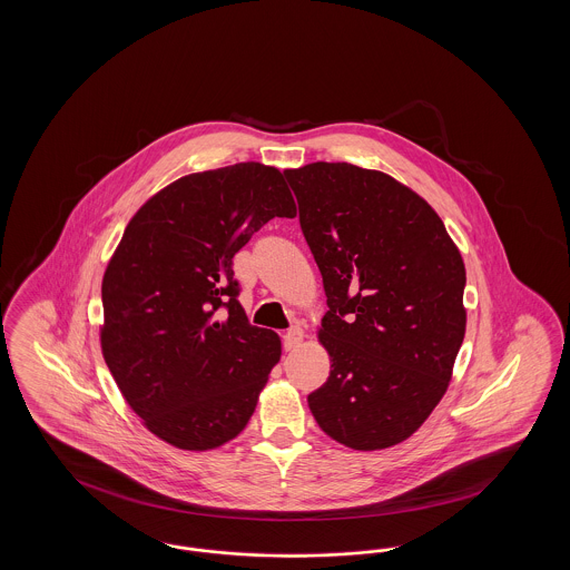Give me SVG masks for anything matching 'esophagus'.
<instances>
[{
    "label": "esophagus",
    "mask_w": 570,
    "mask_h": 570,
    "mask_svg": "<svg viewBox=\"0 0 570 570\" xmlns=\"http://www.w3.org/2000/svg\"><path fill=\"white\" fill-rule=\"evenodd\" d=\"M303 337H305V333H303L301 326H293L291 331H286V335H284V351H297L301 342H303Z\"/></svg>",
    "instance_id": "34e87169"
}]
</instances>
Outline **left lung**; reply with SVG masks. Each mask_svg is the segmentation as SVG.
I'll use <instances>...</instances> for the list:
<instances>
[{"label": "left lung", "mask_w": 570, "mask_h": 570, "mask_svg": "<svg viewBox=\"0 0 570 570\" xmlns=\"http://www.w3.org/2000/svg\"><path fill=\"white\" fill-rule=\"evenodd\" d=\"M323 275L331 372L307 404L354 451L404 442L438 406L465 335L460 249L430 203L348 163L284 170Z\"/></svg>", "instance_id": "left-lung-1"}]
</instances>
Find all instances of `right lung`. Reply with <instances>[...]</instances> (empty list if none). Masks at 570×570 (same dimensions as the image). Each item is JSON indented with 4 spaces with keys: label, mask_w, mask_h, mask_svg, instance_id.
I'll return each mask as SVG.
<instances>
[{
    "label": "right lung",
    "mask_w": 570,
    "mask_h": 570,
    "mask_svg": "<svg viewBox=\"0 0 570 570\" xmlns=\"http://www.w3.org/2000/svg\"><path fill=\"white\" fill-rule=\"evenodd\" d=\"M284 175L258 163L191 173L130 219L102 277L100 346L142 425L184 451L244 432L282 342L249 325L233 256L273 217H295Z\"/></svg>",
    "instance_id": "obj_1"
}]
</instances>
